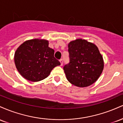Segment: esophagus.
<instances>
[{
    "instance_id": "34e87169",
    "label": "esophagus",
    "mask_w": 123,
    "mask_h": 123,
    "mask_svg": "<svg viewBox=\"0 0 123 123\" xmlns=\"http://www.w3.org/2000/svg\"><path fill=\"white\" fill-rule=\"evenodd\" d=\"M60 63H61L60 65L61 66H62L63 65V60H62V59H61V60H60Z\"/></svg>"
}]
</instances>
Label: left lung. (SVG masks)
<instances>
[{"instance_id": "1", "label": "left lung", "mask_w": 123, "mask_h": 123, "mask_svg": "<svg viewBox=\"0 0 123 123\" xmlns=\"http://www.w3.org/2000/svg\"><path fill=\"white\" fill-rule=\"evenodd\" d=\"M68 45L70 62L63 67L66 79L79 87L91 86L104 70V60L98 48L82 39L71 41Z\"/></svg>"}]
</instances>
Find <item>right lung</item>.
Wrapping results in <instances>:
<instances>
[{
    "instance_id": "1",
    "label": "right lung",
    "mask_w": 123,
    "mask_h": 123,
    "mask_svg": "<svg viewBox=\"0 0 123 123\" xmlns=\"http://www.w3.org/2000/svg\"><path fill=\"white\" fill-rule=\"evenodd\" d=\"M49 43L44 39H31L21 44L15 51V66L25 79L33 82L41 81L50 75L54 68L60 65Z\"/></svg>"
}]
</instances>
